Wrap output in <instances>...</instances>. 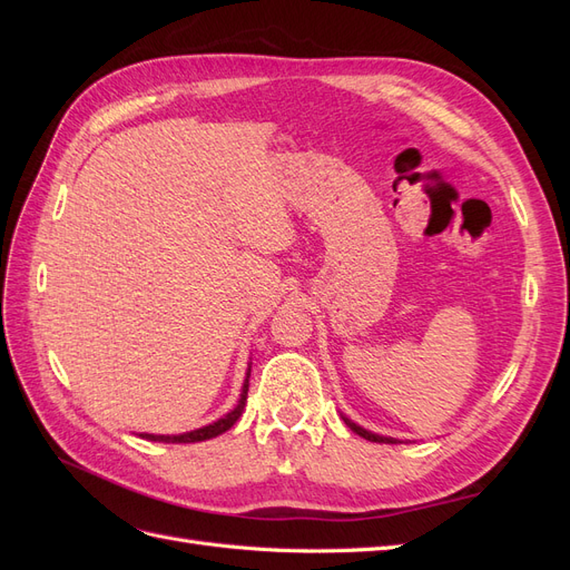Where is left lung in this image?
I'll return each instance as SVG.
<instances>
[{"mask_svg":"<svg viewBox=\"0 0 570 570\" xmlns=\"http://www.w3.org/2000/svg\"><path fill=\"white\" fill-rule=\"evenodd\" d=\"M344 419V416H342ZM344 423H347L356 435H361L364 440H371V442H385V444H396L400 440H394V438H383V435H375V433H371V430H366V428H361V425H356V423H352L350 419H344Z\"/></svg>","mask_w":570,"mask_h":570,"instance_id":"obj_1","label":"left lung"}]
</instances>
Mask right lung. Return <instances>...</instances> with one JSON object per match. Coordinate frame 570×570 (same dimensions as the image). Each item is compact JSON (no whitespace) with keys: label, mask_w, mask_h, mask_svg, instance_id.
<instances>
[{"label":"right lung","mask_w":570,"mask_h":570,"mask_svg":"<svg viewBox=\"0 0 570 570\" xmlns=\"http://www.w3.org/2000/svg\"><path fill=\"white\" fill-rule=\"evenodd\" d=\"M249 373H252V366L247 368V377H245V385H243V394H239V402L237 406L226 413V416L204 425V428H197V430H189V433H183V435H149V433H142L140 438L145 440H151V442H176V444H185V442H204V440H212L220 433H226V430H230L235 425V421L243 416L245 411V404H247V390H249Z\"/></svg>","instance_id":"add662e5"}]
</instances>
